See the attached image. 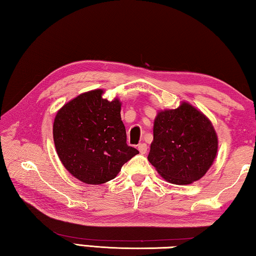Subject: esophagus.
<instances>
[{
	"label": "esophagus",
	"mask_w": 256,
	"mask_h": 256,
	"mask_svg": "<svg viewBox=\"0 0 256 256\" xmlns=\"http://www.w3.org/2000/svg\"><path fill=\"white\" fill-rule=\"evenodd\" d=\"M138 151H140V154H144L146 152V150H148V146H146V144H140L138 146Z\"/></svg>",
	"instance_id": "1"
}]
</instances>
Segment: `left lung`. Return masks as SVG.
<instances>
[{"label":"left lung","instance_id":"left-lung-1","mask_svg":"<svg viewBox=\"0 0 256 256\" xmlns=\"http://www.w3.org/2000/svg\"><path fill=\"white\" fill-rule=\"evenodd\" d=\"M218 136L201 110L183 102L176 110H159L148 160L170 183L188 185L209 170L216 157Z\"/></svg>","mask_w":256,"mask_h":256}]
</instances>
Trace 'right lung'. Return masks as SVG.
Masks as SVG:
<instances>
[{
    "mask_svg": "<svg viewBox=\"0 0 256 256\" xmlns=\"http://www.w3.org/2000/svg\"><path fill=\"white\" fill-rule=\"evenodd\" d=\"M102 89L79 94L55 116L53 138L66 170L82 183L99 185L115 178L138 154L126 144L118 98H102Z\"/></svg>",
    "mask_w": 256,
    "mask_h": 256,
    "instance_id": "right-lung-1",
    "label": "right lung"
}]
</instances>
